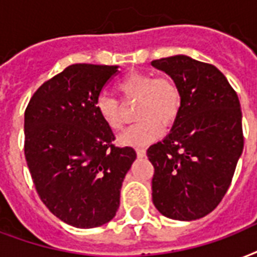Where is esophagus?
I'll use <instances>...</instances> for the list:
<instances>
[{
    "label": "esophagus",
    "mask_w": 257,
    "mask_h": 257,
    "mask_svg": "<svg viewBox=\"0 0 257 257\" xmlns=\"http://www.w3.org/2000/svg\"><path fill=\"white\" fill-rule=\"evenodd\" d=\"M147 154V151L144 150V148H137L136 150V155H137V158H144Z\"/></svg>",
    "instance_id": "esophagus-1"
}]
</instances>
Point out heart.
Returning <instances> with one entry per match:
<instances>
[{
	"label": "heart",
	"instance_id": "heart-1",
	"mask_svg": "<svg viewBox=\"0 0 257 257\" xmlns=\"http://www.w3.org/2000/svg\"><path fill=\"white\" fill-rule=\"evenodd\" d=\"M117 89L125 103L137 102L135 118L139 120L121 133V146L143 147L155 142L162 129L171 128L181 114L182 91L171 76L132 71L118 82ZM95 110L107 128L114 132L122 128L124 109L115 98L101 94L95 101Z\"/></svg>",
	"mask_w": 257,
	"mask_h": 257
}]
</instances>
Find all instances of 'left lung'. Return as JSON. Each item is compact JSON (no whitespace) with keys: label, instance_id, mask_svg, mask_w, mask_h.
<instances>
[{"label":"left lung","instance_id":"1","mask_svg":"<svg viewBox=\"0 0 257 257\" xmlns=\"http://www.w3.org/2000/svg\"><path fill=\"white\" fill-rule=\"evenodd\" d=\"M182 91V111L163 142L147 156L155 168L152 201L163 215L202 218L218 206L244 148L237 93L213 64L186 55L152 60Z\"/></svg>","mask_w":257,"mask_h":257}]
</instances>
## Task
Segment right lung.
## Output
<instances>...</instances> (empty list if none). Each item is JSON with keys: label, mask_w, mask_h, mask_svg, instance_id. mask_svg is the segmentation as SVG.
I'll list each match as a JSON object with an SVG mask.
<instances>
[{"label": "right lung", "mask_w": 257, "mask_h": 257, "mask_svg": "<svg viewBox=\"0 0 257 257\" xmlns=\"http://www.w3.org/2000/svg\"><path fill=\"white\" fill-rule=\"evenodd\" d=\"M117 66L71 64L35 91L25 109L24 154L43 203L75 228L106 224L120 206V190L136 159L95 110Z\"/></svg>", "instance_id": "obj_1"}]
</instances>
